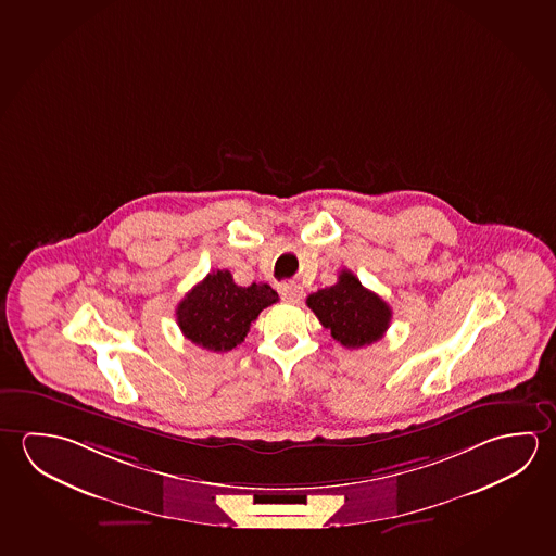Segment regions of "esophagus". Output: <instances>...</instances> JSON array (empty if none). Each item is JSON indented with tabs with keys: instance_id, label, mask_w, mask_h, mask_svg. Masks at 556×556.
<instances>
[{
	"instance_id": "34e87169",
	"label": "esophagus",
	"mask_w": 556,
	"mask_h": 556,
	"mask_svg": "<svg viewBox=\"0 0 556 556\" xmlns=\"http://www.w3.org/2000/svg\"><path fill=\"white\" fill-rule=\"evenodd\" d=\"M281 296L282 301L296 304V302H301L302 296H304V291H302L301 285L289 282V285H282Z\"/></svg>"
}]
</instances>
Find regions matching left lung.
Segmentation results:
<instances>
[{"instance_id": "obj_1", "label": "left lung", "mask_w": 556, "mask_h": 556, "mask_svg": "<svg viewBox=\"0 0 556 556\" xmlns=\"http://www.w3.org/2000/svg\"><path fill=\"white\" fill-rule=\"evenodd\" d=\"M306 304L346 349L372 345L382 339L392 319V308L346 269L339 274L336 285L312 292Z\"/></svg>"}]
</instances>
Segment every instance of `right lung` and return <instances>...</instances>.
<instances>
[{
  "instance_id": "obj_1",
  "label": "right lung",
  "mask_w": 556,
  "mask_h": 556,
  "mask_svg": "<svg viewBox=\"0 0 556 556\" xmlns=\"http://www.w3.org/2000/svg\"><path fill=\"white\" fill-rule=\"evenodd\" d=\"M279 301L265 282L238 287L227 269H217L191 289L176 308V319L191 343L227 353L244 341L262 309Z\"/></svg>"
}]
</instances>
